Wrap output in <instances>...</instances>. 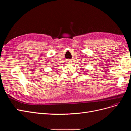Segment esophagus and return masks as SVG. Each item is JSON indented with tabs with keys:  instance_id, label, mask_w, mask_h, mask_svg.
<instances>
[{
	"instance_id": "esophagus-1",
	"label": "esophagus",
	"mask_w": 131,
	"mask_h": 131,
	"mask_svg": "<svg viewBox=\"0 0 131 131\" xmlns=\"http://www.w3.org/2000/svg\"><path fill=\"white\" fill-rule=\"evenodd\" d=\"M68 62V63H70V61H68V62Z\"/></svg>"
}]
</instances>
